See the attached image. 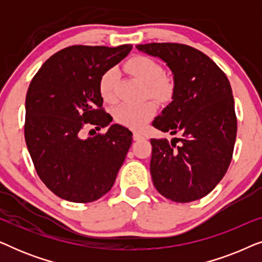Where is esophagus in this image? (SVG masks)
<instances>
[{"label": "esophagus", "mask_w": 262, "mask_h": 262, "mask_svg": "<svg viewBox=\"0 0 262 262\" xmlns=\"http://www.w3.org/2000/svg\"><path fill=\"white\" fill-rule=\"evenodd\" d=\"M144 138V136H143L141 132H134V139L135 141H139V139H143Z\"/></svg>", "instance_id": "1"}]
</instances>
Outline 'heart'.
Masks as SVG:
<instances>
[{"label":"heart","mask_w":262,"mask_h":262,"mask_svg":"<svg viewBox=\"0 0 262 262\" xmlns=\"http://www.w3.org/2000/svg\"><path fill=\"white\" fill-rule=\"evenodd\" d=\"M126 69L146 84V91L151 98L157 101L166 102L174 94V81L162 74V68L156 60L146 56H135L127 60ZM118 71L111 68L101 75L99 81V92L101 98L107 102L116 100V83ZM156 105L152 101L141 103H121L113 111V117L117 123L123 126L138 130L145 126L146 123L155 116Z\"/></svg>","instance_id":"obj_1"}]
</instances>
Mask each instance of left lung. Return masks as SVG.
Masks as SVG:
<instances>
[{"label":"left lung","instance_id":"1","mask_svg":"<svg viewBox=\"0 0 262 262\" xmlns=\"http://www.w3.org/2000/svg\"><path fill=\"white\" fill-rule=\"evenodd\" d=\"M136 48L162 59L174 80L173 101L152 126L181 138L150 139L154 186L173 202H194L216 187L231 162L237 120L230 83L210 57L188 45L150 42Z\"/></svg>","mask_w":262,"mask_h":262}]
</instances>
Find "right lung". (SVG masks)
Wrapping results in <instances>:
<instances>
[{
  "instance_id": "1",
  "label": "right lung",
  "mask_w": 262,
  "mask_h": 262,
  "mask_svg": "<svg viewBox=\"0 0 262 262\" xmlns=\"http://www.w3.org/2000/svg\"><path fill=\"white\" fill-rule=\"evenodd\" d=\"M74 45L42 64L26 95L25 139L39 178L57 196L91 203L112 188L132 143V132L112 124L106 134L83 138L85 125L108 126L99 81L131 51Z\"/></svg>"
}]
</instances>
